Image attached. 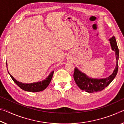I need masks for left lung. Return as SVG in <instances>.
<instances>
[{
    "label": "left lung",
    "mask_w": 124,
    "mask_h": 124,
    "mask_svg": "<svg viewBox=\"0 0 124 124\" xmlns=\"http://www.w3.org/2000/svg\"><path fill=\"white\" fill-rule=\"evenodd\" d=\"M112 50L115 51L116 57V67L112 74L107 78L102 79H95L88 77L85 73L79 70L77 67H75L74 77V80L77 85L81 90L89 93H93L102 91L105 87L110 84L117 74L118 70L119 49L116 39L114 36L109 39Z\"/></svg>",
    "instance_id": "8db88e82"
}]
</instances>
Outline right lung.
Wrapping results in <instances>:
<instances>
[{
	"label": "right lung",
	"mask_w": 124,
	"mask_h": 124,
	"mask_svg": "<svg viewBox=\"0 0 124 124\" xmlns=\"http://www.w3.org/2000/svg\"><path fill=\"white\" fill-rule=\"evenodd\" d=\"M8 66L7 62V67ZM54 71H52V72L50 73V74L48 75V77L45 79L43 80L38 81V82H35L33 83H22L21 82H20L16 80L12 76V75L10 74L9 72V74H10V77L13 80V81L18 86H19L21 89L24 90L26 91H29V92H39L43 90H45L46 88L48 85L51 81L52 76H53Z\"/></svg>",
	"instance_id": "right-lung-1"
}]
</instances>
